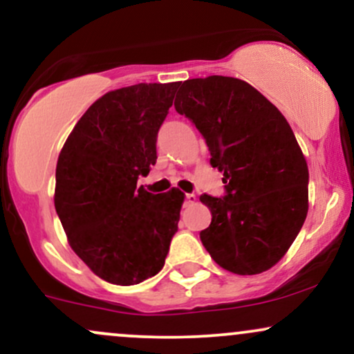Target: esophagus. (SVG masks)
<instances>
[{
  "mask_svg": "<svg viewBox=\"0 0 354 354\" xmlns=\"http://www.w3.org/2000/svg\"><path fill=\"white\" fill-rule=\"evenodd\" d=\"M196 202H197L196 194H187V196H185V204H187V205L196 204Z\"/></svg>",
  "mask_w": 354,
  "mask_h": 354,
  "instance_id": "1",
  "label": "esophagus"
}]
</instances>
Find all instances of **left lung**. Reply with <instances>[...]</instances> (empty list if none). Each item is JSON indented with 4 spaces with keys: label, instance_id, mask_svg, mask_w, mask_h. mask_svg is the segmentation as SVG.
<instances>
[{
    "label": "left lung",
    "instance_id": "left-lung-1",
    "mask_svg": "<svg viewBox=\"0 0 354 354\" xmlns=\"http://www.w3.org/2000/svg\"><path fill=\"white\" fill-rule=\"evenodd\" d=\"M176 110L196 124L224 174L227 196L201 197L210 225L201 241L225 271L276 266L308 216V164L284 115L248 82L212 75L180 85Z\"/></svg>",
    "mask_w": 354,
    "mask_h": 354
}]
</instances>
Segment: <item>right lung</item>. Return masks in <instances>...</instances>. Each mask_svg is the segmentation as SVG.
<instances>
[{"instance_id":"1","label":"right lung","mask_w":354,"mask_h":354,"mask_svg":"<svg viewBox=\"0 0 354 354\" xmlns=\"http://www.w3.org/2000/svg\"><path fill=\"white\" fill-rule=\"evenodd\" d=\"M180 82L105 93L66 138L57 162L55 209L75 254L103 281L138 284L164 268L184 194L137 187L157 160V132Z\"/></svg>"}]
</instances>
